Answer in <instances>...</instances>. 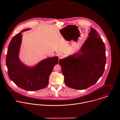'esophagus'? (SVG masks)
Masks as SVG:
<instances>
[{
    "label": "esophagus",
    "mask_w": 120,
    "mask_h": 120,
    "mask_svg": "<svg viewBox=\"0 0 120 120\" xmlns=\"http://www.w3.org/2000/svg\"><path fill=\"white\" fill-rule=\"evenodd\" d=\"M58 56L59 59H62V58H63L64 56H63V55L62 54H59L58 55Z\"/></svg>",
    "instance_id": "34e87169"
}]
</instances>
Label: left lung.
<instances>
[{"mask_svg":"<svg viewBox=\"0 0 120 120\" xmlns=\"http://www.w3.org/2000/svg\"><path fill=\"white\" fill-rule=\"evenodd\" d=\"M80 54L59 61L64 82L69 87L83 90L94 85L103 75L106 64L105 47L98 32L91 28Z\"/></svg>","mask_w":120,"mask_h":120,"instance_id":"1","label":"left lung"}]
</instances>
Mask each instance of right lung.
<instances>
[{"mask_svg":"<svg viewBox=\"0 0 120 120\" xmlns=\"http://www.w3.org/2000/svg\"><path fill=\"white\" fill-rule=\"evenodd\" d=\"M22 30L11 41L6 57V64L10 79L19 87L29 91L43 89L48 84L49 76L54 66L58 64L57 56L45 59L33 68L27 67L18 57Z\"/></svg>","mask_w":120,"mask_h":120,"instance_id":"obj_1","label":"right lung"}]
</instances>
